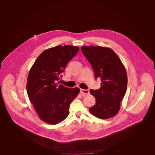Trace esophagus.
<instances>
[{
    "label": "esophagus",
    "mask_w": 155,
    "mask_h": 155,
    "mask_svg": "<svg viewBox=\"0 0 155 155\" xmlns=\"http://www.w3.org/2000/svg\"><path fill=\"white\" fill-rule=\"evenodd\" d=\"M80 92L84 95H87L89 94V91L86 90V89H80Z\"/></svg>",
    "instance_id": "1"
}]
</instances>
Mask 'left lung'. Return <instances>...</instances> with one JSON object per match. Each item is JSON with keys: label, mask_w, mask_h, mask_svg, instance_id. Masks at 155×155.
Returning <instances> with one entry per match:
<instances>
[{"label": "left lung", "mask_w": 155, "mask_h": 155, "mask_svg": "<svg viewBox=\"0 0 155 155\" xmlns=\"http://www.w3.org/2000/svg\"><path fill=\"white\" fill-rule=\"evenodd\" d=\"M81 50L91 64L95 78H101V88L90 91L96 103L89 111L99 119L111 118L119 112L126 92V68L117 54L109 48L84 46Z\"/></svg>", "instance_id": "obj_1"}]
</instances>
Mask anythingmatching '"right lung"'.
<instances>
[{
  "label": "right lung",
  "mask_w": 155,
  "mask_h": 155,
  "mask_svg": "<svg viewBox=\"0 0 155 155\" xmlns=\"http://www.w3.org/2000/svg\"><path fill=\"white\" fill-rule=\"evenodd\" d=\"M79 48L57 46L43 51L30 69L27 93L39 117L50 124H58L69 114L70 103L80 92L78 87L67 88L57 83L68 62Z\"/></svg>",
  "instance_id": "right-lung-1"
}]
</instances>
